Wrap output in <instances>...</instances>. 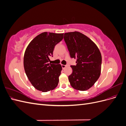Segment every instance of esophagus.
I'll return each mask as SVG.
<instances>
[{"label":"esophagus","mask_w":126,"mask_h":126,"mask_svg":"<svg viewBox=\"0 0 126 126\" xmlns=\"http://www.w3.org/2000/svg\"><path fill=\"white\" fill-rule=\"evenodd\" d=\"M62 67L63 68V69H64V68L67 67V65H64V64H62Z\"/></svg>","instance_id":"34e87169"}]
</instances>
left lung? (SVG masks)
Masks as SVG:
<instances>
[{"label":"left lung","mask_w":126,"mask_h":126,"mask_svg":"<svg viewBox=\"0 0 126 126\" xmlns=\"http://www.w3.org/2000/svg\"><path fill=\"white\" fill-rule=\"evenodd\" d=\"M63 39L71 58L76 59V66H71L72 73L68 79L76 90L85 91L96 82L100 75L102 58L98 47L83 34L70 32Z\"/></svg>","instance_id":"obj_1"}]
</instances>
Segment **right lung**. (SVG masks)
Returning <instances> with one entry per match:
<instances>
[{"label": "right lung", "instance_id": "add662e5", "mask_svg": "<svg viewBox=\"0 0 126 126\" xmlns=\"http://www.w3.org/2000/svg\"><path fill=\"white\" fill-rule=\"evenodd\" d=\"M63 35L43 32L30 42L26 49L24 57L26 74L32 86L42 92L54 89L58 84L62 66L49 62L55 46L63 40Z\"/></svg>", "mask_w": 126, "mask_h": 126}]
</instances>
